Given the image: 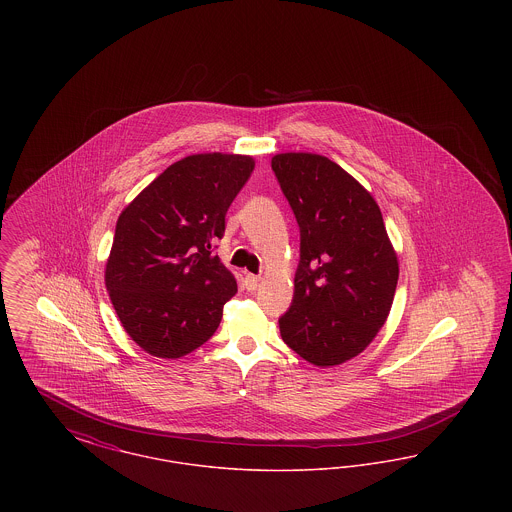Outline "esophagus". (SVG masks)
Here are the masks:
<instances>
[{"mask_svg": "<svg viewBox=\"0 0 512 512\" xmlns=\"http://www.w3.org/2000/svg\"><path fill=\"white\" fill-rule=\"evenodd\" d=\"M257 286H259V276L247 274V276H245V288H247L249 292H253V290H257Z\"/></svg>", "mask_w": 512, "mask_h": 512, "instance_id": "1", "label": "esophagus"}]
</instances>
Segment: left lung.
<instances>
[{
  "instance_id": "obj_1",
  "label": "left lung",
  "mask_w": 512,
  "mask_h": 512,
  "mask_svg": "<svg viewBox=\"0 0 512 512\" xmlns=\"http://www.w3.org/2000/svg\"><path fill=\"white\" fill-rule=\"evenodd\" d=\"M272 171L299 224V265L282 340L317 366L359 355L390 315L399 267L372 195L334 161L280 153Z\"/></svg>"
}]
</instances>
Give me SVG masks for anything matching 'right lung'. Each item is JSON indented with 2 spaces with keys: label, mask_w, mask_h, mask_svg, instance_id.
<instances>
[{
  "label": "right lung",
  "mask_w": 512,
  "mask_h": 512,
  "mask_svg": "<svg viewBox=\"0 0 512 512\" xmlns=\"http://www.w3.org/2000/svg\"><path fill=\"white\" fill-rule=\"evenodd\" d=\"M253 167L247 155H190L117 220L105 286L126 334L149 355L184 357L217 332L238 286L215 242Z\"/></svg>",
  "instance_id": "right-lung-1"
}]
</instances>
